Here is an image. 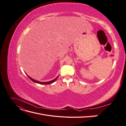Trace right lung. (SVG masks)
Segmentation results:
<instances>
[{
  "label": "right lung",
  "mask_w": 126,
  "mask_h": 126,
  "mask_svg": "<svg viewBox=\"0 0 126 126\" xmlns=\"http://www.w3.org/2000/svg\"><path fill=\"white\" fill-rule=\"evenodd\" d=\"M26 75H27V76H28V78H29L30 80H31L33 82L37 83H39V84H41V85H49V84H51V83H53V82H54L58 78V76H58L55 79H54V80H51V81H47V82H41V81H39L33 79V78H31L30 77H29V76L27 74H26Z\"/></svg>",
  "instance_id": "right-lung-1"
}]
</instances>
